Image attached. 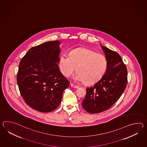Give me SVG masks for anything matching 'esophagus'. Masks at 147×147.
<instances>
[{"mask_svg":"<svg viewBox=\"0 0 147 147\" xmlns=\"http://www.w3.org/2000/svg\"><path fill=\"white\" fill-rule=\"evenodd\" d=\"M71 86H72V88H78V85H74V84H72V83H71Z\"/></svg>","mask_w":147,"mask_h":147,"instance_id":"esophagus-1","label":"esophagus"}]
</instances>
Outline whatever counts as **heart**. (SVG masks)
Masks as SVG:
<instances>
[{
    "label": "heart",
    "instance_id": "1",
    "mask_svg": "<svg viewBox=\"0 0 147 147\" xmlns=\"http://www.w3.org/2000/svg\"><path fill=\"white\" fill-rule=\"evenodd\" d=\"M59 69L62 74L69 77L77 68L78 73L74 80L84 82L91 85L98 81L103 77L107 67L105 56L85 48L74 49L69 56L62 54L59 56Z\"/></svg>",
    "mask_w": 147,
    "mask_h": 147
}]
</instances>
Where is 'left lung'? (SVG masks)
Wrapping results in <instances>:
<instances>
[{"instance_id":"obj_1","label":"left lung","mask_w":147,"mask_h":147,"mask_svg":"<svg viewBox=\"0 0 147 147\" xmlns=\"http://www.w3.org/2000/svg\"><path fill=\"white\" fill-rule=\"evenodd\" d=\"M101 45L107 61L105 74L93 86L86 88L82 107L90 113L111 108L120 98L127 84V67L117 53Z\"/></svg>"}]
</instances>
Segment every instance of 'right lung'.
<instances>
[{"mask_svg":"<svg viewBox=\"0 0 147 147\" xmlns=\"http://www.w3.org/2000/svg\"><path fill=\"white\" fill-rule=\"evenodd\" d=\"M60 44L55 40L34 46L20 62L17 76L20 93L26 103L36 111L54 110L69 85L59 69Z\"/></svg>","mask_w":147,"mask_h":147,"instance_id":"right-lung-1","label":"right lung"}]
</instances>
